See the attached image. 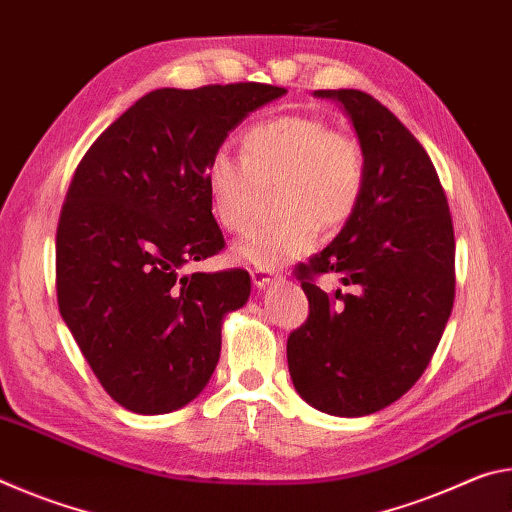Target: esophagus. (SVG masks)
I'll return each instance as SVG.
<instances>
[{
    "mask_svg": "<svg viewBox=\"0 0 512 512\" xmlns=\"http://www.w3.org/2000/svg\"><path fill=\"white\" fill-rule=\"evenodd\" d=\"M250 277H253V284H255L257 289H264V287H268V284L275 280L273 273L262 271V268H255V271H250Z\"/></svg>",
    "mask_w": 512,
    "mask_h": 512,
    "instance_id": "esophagus-1",
    "label": "esophagus"
}]
</instances>
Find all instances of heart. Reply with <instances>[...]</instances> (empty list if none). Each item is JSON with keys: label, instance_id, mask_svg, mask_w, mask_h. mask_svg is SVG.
I'll return each mask as SVG.
<instances>
[{"label": "heart", "instance_id": "heart-1", "mask_svg": "<svg viewBox=\"0 0 512 512\" xmlns=\"http://www.w3.org/2000/svg\"><path fill=\"white\" fill-rule=\"evenodd\" d=\"M205 189L214 219L230 235L255 223L259 189L275 185L277 219L235 248L239 262L280 268L316 246L320 225L339 228L357 210L363 192V155L345 133L316 117L287 115L250 126L241 160L216 151L205 164Z\"/></svg>", "mask_w": 512, "mask_h": 512}]
</instances>
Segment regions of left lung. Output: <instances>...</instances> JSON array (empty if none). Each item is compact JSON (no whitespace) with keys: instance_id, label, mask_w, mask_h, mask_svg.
I'll use <instances>...</instances> for the list:
<instances>
[{"instance_id":"8db88e82","label":"left lung","mask_w":512,"mask_h":512,"mask_svg":"<svg viewBox=\"0 0 512 512\" xmlns=\"http://www.w3.org/2000/svg\"><path fill=\"white\" fill-rule=\"evenodd\" d=\"M350 117L363 153L357 210L332 244L298 266L309 318L287 359L314 409L361 418L409 391L427 370L454 305V228L447 196L422 144L361 90H318ZM340 275L349 291L313 284Z\"/></svg>"}]
</instances>
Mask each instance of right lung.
<instances>
[{"instance_id": "obj_1", "label": "right lung", "mask_w": 512, "mask_h": 512, "mask_svg": "<svg viewBox=\"0 0 512 512\" xmlns=\"http://www.w3.org/2000/svg\"><path fill=\"white\" fill-rule=\"evenodd\" d=\"M284 94L264 83L153 90L76 167L56 232L58 309L124 409L178 411L210 381L223 318L248 302L250 275L185 273L225 246L205 164L250 112Z\"/></svg>"}]
</instances>
